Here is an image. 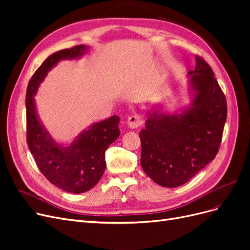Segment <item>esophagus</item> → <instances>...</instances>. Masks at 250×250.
I'll use <instances>...</instances> for the list:
<instances>
[{
  "label": "esophagus",
  "mask_w": 250,
  "mask_h": 250,
  "mask_svg": "<svg viewBox=\"0 0 250 250\" xmlns=\"http://www.w3.org/2000/svg\"><path fill=\"white\" fill-rule=\"evenodd\" d=\"M142 124H143V120L138 115L130 116L129 118H128V120H127V125L129 126L130 128H132V129H134V128L140 127Z\"/></svg>",
  "instance_id": "obj_1"
}]
</instances>
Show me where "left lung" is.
Masks as SVG:
<instances>
[{"instance_id": "left-lung-1", "label": "left lung", "mask_w": 250, "mask_h": 250, "mask_svg": "<svg viewBox=\"0 0 250 250\" xmlns=\"http://www.w3.org/2000/svg\"><path fill=\"white\" fill-rule=\"evenodd\" d=\"M192 106L180 115L149 112L140 132L141 165L162 187L188 183L216 157L228 117L226 98L209 64L196 55Z\"/></svg>"}]
</instances>
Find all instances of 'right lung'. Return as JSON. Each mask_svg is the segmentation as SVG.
<instances>
[{
    "instance_id": "add662e5",
    "label": "right lung",
    "mask_w": 250,
    "mask_h": 250,
    "mask_svg": "<svg viewBox=\"0 0 250 250\" xmlns=\"http://www.w3.org/2000/svg\"><path fill=\"white\" fill-rule=\"evenodd\" d=\"M86 46H75L50 55L30 79L26 94L27 144L37 167L51 184L62 190L79 194L94 188L105 171V151L120 135L118 116L101 121L83 131L69 147L52 140L36 115L33 96L59 60L82 56Z\"/></svg>"
}]
</instances>
